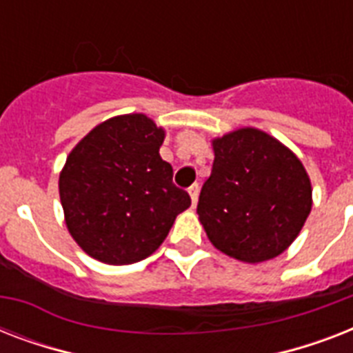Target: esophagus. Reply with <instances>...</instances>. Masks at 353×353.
Masks as SVG:
<instances>
[{
  "instance_id": "34e87169",
  "label": "esophagus",
  "mask_w": 353,
  "mask_h": 353,
  "mask_svg": "<svg viewBox=\"0 0 353 353\" xmlns=\"http://www.w3.org/2000/svg\"><path fill=\"white\" fill-rule=\"evenodd\" d=\"M188 194H190V198H192V205L198 203V198H199V185H198V183H194L192 187L188 188Z\"/></svg>"
}]
</instances>
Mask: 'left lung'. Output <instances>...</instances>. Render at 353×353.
Listing matches in <instances>:
<instances>
[{"mask_svg":"<svg viewBox=\"0 0 353 353\" xmlns=\"http://www.w3.org/2000/svg\"><path fill=\"white\" fill-rule=\"evenodd\" d=\"M198 214L221 252L256 263L279 256L312 210V183L296 155L268 133L241 128L214 143Z\"/></svg>","mask_w":353,"mask_h":353,"instance_id":"obj_1","label":"left lung"}]
</instances>
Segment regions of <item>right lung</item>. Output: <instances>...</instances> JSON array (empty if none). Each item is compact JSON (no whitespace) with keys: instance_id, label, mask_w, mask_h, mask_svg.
Wrapping results in <instances>:
<instances>
[{"instance_id":"obj_1","label":"right lung","mask_w":353,"mask_h":353,"mask_svg":"<svg viewBox=\"0 0 353 353\" xmlns=\"http://www.w3.org/2000/svg\"><path fill=\"white\" fill-rule=\"evenodd\" d=\"M163 141V128L133 113L93 128L69 154L60 201L69 232L90 256L112 265L144 260L190 207L161 159Z\"/></svg>"}]
</instances>
